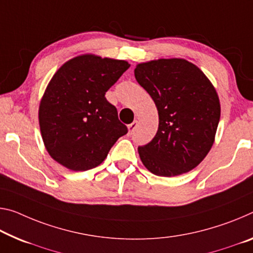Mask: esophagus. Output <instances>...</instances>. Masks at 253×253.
Instances as JSON below:
<instances>
[{"label":"esophagus","mask_w":253,"mask_h":253,"mask_svg":"<svg viewBox=\"0 0 253 253\" xmlns=\"http://www.w3.org/2000/svg\"><path fill=\"white\" fill-rule=\"evenodd\" d=\"M137 125H138L137 120H135V122H133V123L130 124V125H128V133H129L130 135L133 134L136 128H137Z\"/></svg>","instance_id":"esophagus-1"}]
</instances>
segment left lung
<instances>
[{
  "label": "left lung",
  "instance_id": "1",
  "mask_svg": "<svg viewBox=\"0 0 253 253\" xmlns=\"http://www.w3.org/2000/svg\"><path fill=\"white\" fill-rule=\"evenodd\" d=\"M134 73L159 112L154 138L138 147L143 164L161 177L192 170L213 146L218 126L220 105L213 84L182 58L138 64Z\"/></svg>",
  "mask_w": 253,
  "mask_h": 253
}]
</instances>
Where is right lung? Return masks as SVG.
Here are the masks:
<instances>
[{
	"instance_id": "obj_1",
	"label": "right lung",
	"mask_w": 253,
	"mask_h": 253,
	"mask_svg": "<svg viewBox=\"0 0 253 253\" xmlns=\"http://www.w3.org/2000/svg\"><path fill=\"white\" fill-rule=\"evenodd\" d=\"M129 66L126 61L86 54L56 72L39 106L42 141L56 162L73 171L93 169L127 134L105 94Z\"/></svg>"
}]
</instances>
